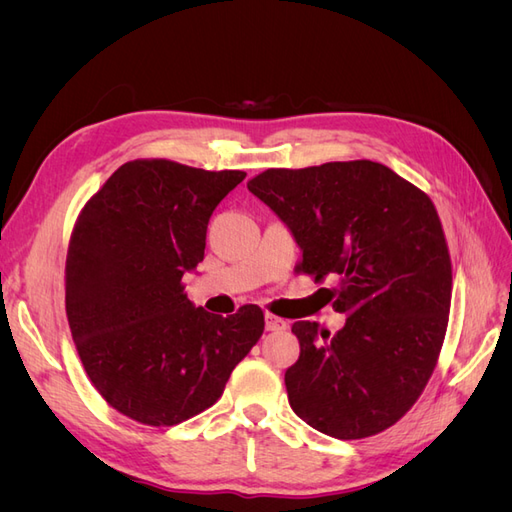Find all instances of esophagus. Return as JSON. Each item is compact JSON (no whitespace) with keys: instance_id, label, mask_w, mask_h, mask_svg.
I'll return each instance as SVG.
<instances>
[{"instance_id":"obj_1","label":"esophagus","mask_w":512,"mask_h":512,"mask_svg":"<svg viewBox=\"0 0 512 512\" xmlns=\"http://www.w3.org/2000/svg\"><path fill=\"white\" fill-rule=\"evenodd\" d=\"M265 327H267V331H273V333L284 331V329H286V320L277 318V316H273V314H267V316H265Z\"/></svg>"}]
</instances>
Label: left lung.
I'll return each instance as SVG.
<instances>
[{
  "mask_svg": "<svg viewBox=\"0 0 512 512\" xmlns=\"http://www.w3.org/2000/svg\"><path fill=\"white\" fill-rule=\"evenodd\" d=\"M247 190L288 226L297 269L337 280L324 303L348 314L333 335L292 324L301 354L284 376L290 408L337 440L376 436L414 406L444 342L453 271L436 207L371 160L269 168Z\"/></svg>",
  "mask_w": 512,
  "mask_h": 512,
  "instance_id": "8db88e82",
  "label": "left lung"
}]
</instances>
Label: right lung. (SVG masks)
<instances>
[{
	"mask_svg": "<svg viewBox=\"0 0 512 512\" xmlns=\"http://www.w3.org/2000/svg\"><path fill=\"white\" fill-rule=\"evenodd\" d=\"M243 170L170 160L119 166L76 220L66 314L83 367L117 412L153 427L213 406L265 331L258 305L196 307L181 277L205 258L207 224Z\"/></svg>",
	"mask_w": 512,
	"mask_h": 512,
	"instance_id": "obj_1",
	"label": "right lung"
}]
</instances>
